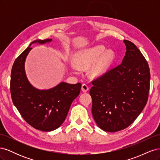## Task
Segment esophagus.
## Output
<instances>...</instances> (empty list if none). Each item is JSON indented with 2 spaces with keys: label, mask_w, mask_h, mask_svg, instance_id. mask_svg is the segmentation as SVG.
Returning a JSON list of instances; mask_svg holds the SVG:
<instances>
[{
  "label": "esophagus",
  "mask_w": 160,
  "mask_h": 160,
  "mask_svg": "<svg viewBox=\"0 0 160 160\" xmlns=\"http://www.w3.org/2000/svg\"><path fill=\"white\" fill-rule=\"evenodd\" d=\"M81 90L83 91V92H87L88 90H89V87L88 85L87 84H83L82 85V87H81Z\"/></svg>",
  "instance_id": "esophagus-1"
}]
</instances>
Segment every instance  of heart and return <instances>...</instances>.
I'll list each match as a JSON object with an SVG mask.
<instances>
[{"label":"heart","instance_id":"1","mask_svg":"<svg viewBox=\"0 0 160 160\" xmlns=\"http://www.w3.org/2000/svg\"><path fill=\"white\" fill-rule=\"evenodd\" d=\"M114 53L108 51L103 45H98L89 49L81 50L75 55V62H70L71 69L77 71L88 69L92 67L89 73L92 77H98L108 71L114 60Z\"/></svg>","mask_w":160,"mask_h":160}]
</instances>
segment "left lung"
<instances>
[{
	"label": "left lung",
	"mask_w": 160,
	"mask_h": 160,
	"mask_svg": "<svg viewBox=\"0 0 160 160\" xmlns=\"http://www.w3.org/2000/svg\"><path fill=\"white\" fill-rule=\"evenodd\" d=\"M126 46L122 62L92 81L91 112L103 131L116 132L132 124L146 106L149 91L148 62L133 42Z\"/></svg>",
	"instance_id": "obj_1"
}]
</instances>
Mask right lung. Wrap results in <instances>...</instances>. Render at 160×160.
Listing matches in <instances>:
<instances>
[{"instance_id":"1","label":"right lung","mask_w":160,"mask_h":160,"mask_svg":"<svg viewBox=\"0 0 160 160\" xmlns=\"http://www.w3.org/2000/svg\"><path fill=\"white\" fill-rule=\"evenodd\" d=\"M52 39L36 40L14 61L11 75L12 102L22 118L32 128L51 132L59 128L67 117L71 105L80 93L81 84L61 82L55 88L40 90L29 83L25 74V62L33 43L45 44Z\"/></svg>"}]
</instances>
